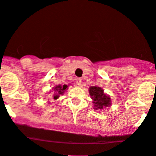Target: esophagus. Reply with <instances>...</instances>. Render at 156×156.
Here are the masks:
<instances>
[{
  "label": "esophagus",
  "instance_id": "1",
  "mask_svg": "<svg viewBox=\"0 0 156 156\" xmlns=\"http://www.w3.org/2000/svg\"><path fill=\"white\" fill-rule=\"evenodd\" d=\"M75 82H76L77 85L80 86V85H81V78H76V80H75Z\"/></svg>",
  "mask_w": 156,
  "mask_h": 156
}]
</instances>
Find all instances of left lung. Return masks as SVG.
I'll return each instance as SVG.
<instances>
[{
  "mask_svg": "<svg viewBox=\"0 0 156 156\" xmlns=\"http://www.w3.org/2000/svg\"><path fill=\"white\" fill-rule=\"evenodd\" d=\"M89 94L93 99L95 109H102L111 105L110 98L104 94L102 88L97 86H91L89 88Z\"/></svg>",
  "mask_w": 156,
  "mask_h": 156,
  "instance_id": "1",
  "label": "left lung"
}]
</instances>
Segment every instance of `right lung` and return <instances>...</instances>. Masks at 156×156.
Listing matches in <instances>:
<instances>
[{"label": "right lung", "mask_w": 156, "mask_h": 156, "mask_svg": "<svg viewBox=\"0 0 156 156\" xmlns=\"http://www.w3.org/2000/svg\"><path fill=\"white\" fill-rule=\"evenodd\" d=\"M68 87V85H57L56 87H54V91L57 94H55L54 95V99H57V98L59 97V95H62L64 94V91L67 89V88Z\"/></svg>", "instance_id": "add662e5"}]
</instances>
